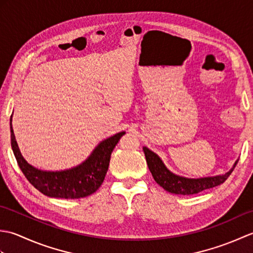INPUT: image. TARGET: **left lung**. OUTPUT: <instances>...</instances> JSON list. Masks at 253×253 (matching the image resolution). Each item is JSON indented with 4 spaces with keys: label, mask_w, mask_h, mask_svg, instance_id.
Listing matches in <instances>:
<instances>
[{
    "label": "left lung",
    "mask_w": 253,
    "mask_h": 253,
    "mask_svg": "<svg viewBox=\"0 0 253 253\" xmlns=\"http://www.w3.org/2000/svg\"><path fill=\"white\" fill-rule=\"evenodd\" d=\"M143 152L146 155L148 168L151 171L154 180L166 191L175 193V195H195V193L201 192L202 190L221 185L228 178L235 166L238 163L237 160L233 168L223 175L201 177V178H188V177L179 176L170 171L166 168L159 155L151 151L149 148L143 147Z\"/></svg>",
    "instance_id": "1"
}]
</instances>
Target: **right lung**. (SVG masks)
<instances>
[{
  "label": "right lung",
  "mask_w": 253,
  "mask_h": 253,
  "mask_svg": "<svg viewBox=\"0 0 253 253\" xmlns=\"http://www.w3.org/2000/svg\"><path fill=\"white\" fill-rule=\"evenodd\" d=\"M13 116V115H12ZM10 116V144L19 169L36 189L51 198L79 199L99 189L109 169L112 151L125 131L115 133L101 141L88 159L75 168L64 170H43L29 164L20 153L12 127Z\"/></svg>",
  "instance_id": "obj_1"
}]
</instances>
